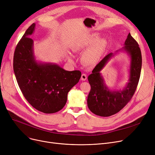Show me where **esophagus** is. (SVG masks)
<instances>
[{
    "mask_svg": "<svg viewBox=\"0 0 155 155\" xmlns=\"http://www.w3.org/2000/svg\"><path fill=\"white\" fill-rule=\"evenodd\" d=\"M86 79H87V74L85 73H83L81 75V80L83 81H86Z\"/></svg>",
    "mask_w": 155,
    "mask_h": 155,
    "instance_id": "obj_1",
    "label": "esophagus"
}]
</instances>
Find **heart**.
I'll return each instance as SVG.
<instances>
[{"mask_svg": "<svg viewBox=\"0 0 155 155\" xmlns=\"http://www.w3.org/2000/svg\"><path fill=\"white\" fill-rule=\"evenodd\" d=\"M97 34H93L80 41L75 45L74 50H83L91 47L85 51L82 56V61L87 65H93L98 62L107 48L106 39H99Z\"/></svg>", "mask_w": 155, "mask_h": 155, "instance_id": "b5f03b06", "label": "heart"}]
</instances>
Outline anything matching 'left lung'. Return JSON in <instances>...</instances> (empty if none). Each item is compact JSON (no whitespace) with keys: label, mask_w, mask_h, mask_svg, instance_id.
Masks as SVG:
<instances>
[{"label":"left lung","mask_w":155,"mask_h":155,"mask_svg":"<svg viewBox=\"0 0 155 155\" xmlns=\"http://www.w3.org/2000/svg\"><path fill=\"white\" fill-rule=\"evenodd\" d=\"M123 49L130 55V81L123 90L110 91L104 83L100 71L113 55L108 54L103 59L88 77L91 91L87 97L89 110L97 116L108 117L121 110L132 98L138 85L142 68V55L139 44L128 34Z\"/></svg>","instance_id":"8db88e82"}]
</instances>
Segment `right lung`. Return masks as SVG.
Listing matches in <instances>:
<instances>
[{"instance_id": "1", "label": "right lung", "mask_w": 155, "mask_h": 155, "mask_svg": "<svg viewBox=\"0 0 155 155\" xmlns=\"http://www.w3.org/2000/svg\"><path fill=\"white\" fill-rule=\"evenodd\" d=\"M34 27L35 24L28 27L16 45L13 70L27 101L40 112L55 113L66 105L68 93L78 82L81 72L66 71L50 63H37L33 55V40L29 38Z\"/></svg>"}]
</instances>
